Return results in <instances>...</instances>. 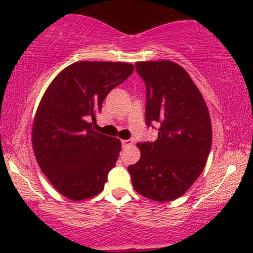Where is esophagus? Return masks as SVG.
<instances>
[{
    "mask_svg": "<svg viewBox=\"0 0 253 253\" xmlns=\"http://www.w3.org/2000/svg\"><path fill=\"white\" fill-rule=\"evenodd\" d=\"M121 144H123V147H129L133 145V140L132 139H127V140L121 141Z\"/></svg>",
    "mask_w": 253,
    "mask_h": 253,
    "instance_id": "1",
    "label": "esophagus"
}]
</instances>
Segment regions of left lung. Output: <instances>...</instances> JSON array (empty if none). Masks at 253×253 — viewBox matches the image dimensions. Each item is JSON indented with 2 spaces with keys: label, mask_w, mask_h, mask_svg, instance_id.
Instances as JSON below:
<instances>
[{
  "label": "left lung",
  "mask_w": 253,
  "mask_h": 253,
  "mask_svg": "<svg viewBox=\"0 0 253 253\" xmlns=\"http://www.w3.org/2000/svg\"><path fill=\"white\" fill-rule=\"evenodd\" d=\"M146 85V125L158 138L139 143L140 159L129 165L133 188L159 202L182 196L201 175L211 146L207 104L188 72L170 60L135 63Z\"/></svg>",
  "instance_id": "1"
}]
</instances>
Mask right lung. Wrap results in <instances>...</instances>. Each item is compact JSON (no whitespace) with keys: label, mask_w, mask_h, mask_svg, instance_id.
I'll list each match as a JSON object with an SVG mask.
<instances>
[{"label":"right lung","mask_w":253,"mask_h":253,"mask_svg":"<svg viewBox=\"0 0 253 253\" xmlns=\"http://www.w3.org/2000/svg\"><path fill=\"white\" fill-rule=\"evenodd\" d=\"M121 62H76L52 81L38 107L32 144L40 169L63 196L74 201L103 190L121 141L92 129L112 89L132 75Z\"/></svg>","instance_id":"right-lung-1"}]
</instances>
